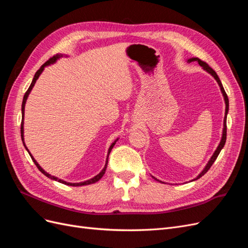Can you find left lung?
Wrapping results in <instances>:
<instances>
[{"mask_svg":"<svg viewBox=\"0 0 248 248\" xmlns=\"http://www.w3.org/2000/svg\"><path fill=\"white\" fill-rule=\"evenodd\" d=\"M193 61H198L199 64L202 67V68H204L206 71H208V72H209L210 74H211V76L217 80V82H218V85H219V87H220L222 95H223V97H224V101H226V116H224V120H223V131H222V138H221V140H220V144L218 145V147H217V149L215 150L214 154L212 155L211 159H210L209 162L207 163V166H206V168L204 169V170H202V171L201 172V174L198 176L197 179H200L202 176H204V175L206 174V172L210 170V168L212 167V164H213L214 161L216 160L217 156L219 155V153H220V151H221V149L223 148L224 144H226V140H227V115H228V111H229V98H228V95H227L226 91H224V89H223V87H222V84H221V81H220L218 76H217L216 72L211 68V67H210L206 62L202 61V60H200L199 58H191V59L188 60L189 63H190V62H193ZM154 179L157 180L156 178H154ZM157 181H159V180H157ZM159 182H161V181H159Z\"/></svg>","mask_w":248,"mask_h":248,"instance_id":"obj_1","label":"left lung"}]
</instances>
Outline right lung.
I'll list each match as a JSON object with an SVG mask.
<instances>
[{"instance_id":"1","label":"right lung","mask_w":248,"mask_h":248,"mask_svg":"<svg viewBox=\"0 0 248 248\" xmlns=\"http://www.w3.org/2000/svg\"><path fill=\"white\" fill-rule=\"evenodd\" d=\"M60 57H62V55H55L54 57H51L48 61H46V63H44L40 68L37 70V72L35 73V77H34V78H33V80H32V82H31V85H30V87H29V89L27 90V92H26V94H25V96H24V99H22V104H21V114H22V120H21V125H20V133H21V140H22V142H24V145H25V141H24V115H25V104H26V101H27V98H28V96H29V94H30V92H31V90L33 89V87H34V85H35V82H36V80H37V78H39V76L41 74V72L43 71V69H44V67L46 66H47V65H49V64H52V63H55L57 60L60 58ZM115 144H116V141L115 142H112L111 144V146L109 147V149H108V155H109V153H110V151H111V149H112V147L115 146ZM25 147H26V145H25ZM26 149H27V147H26ZM28 150V149H27ZM28 152H29V150H28ZM29 154H30V156H31V158H32V160L34 161V163H35V166L38 168V170L42 172V174H44L46 175V177H48V178H50V179H52V180H56V181H58V182H60V183H63V184H66V185H70V186H81V185H88V184H92V183H95V182H97L98 181V180H100L101 178H102V176L104 175V172H106V170H107V167H108V160H107V163H106V167H104V169L99 172L98 175L97 176H95L94 178H92V179H90V180H88V181H85V182H80V183H68V182H65V181H63V180H61V179H58V178H56V177H54V176H50L49 174H47V172L46 171V170H43L42 169H41V167L39 166L38 163H37V161L33 158V156L31 155V153L29 152Z\"/></svg>"}]
</instances>
